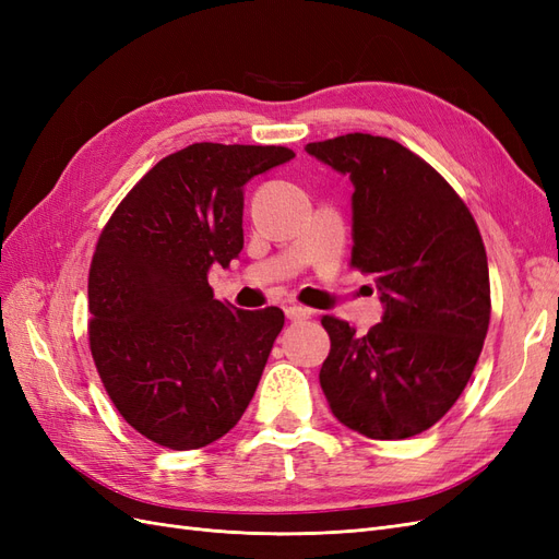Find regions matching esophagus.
I'll return each instance as SVG.
<instances>
[{"mask_svg": "<svg viewBox=\"0 0 559 559\" xmlns=\"http://www.w3.org/2000/svg\"><path fill=\"white\" fill-rule=\"evenodd\" d=\"M286 317H289L292 321H306L312 317V310L302 308V306H289L286 308Z\"/></svg>", "mask_w": 559, "mask_h": 559, "instance_id": "esophagus-1", "label": "esophagus"}]
</instances>
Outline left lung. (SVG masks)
I'll use <instances>...</instances> for the list:
<instances>
[{
	"label": "left lung",
	"instance_id": "obj_1",
	"mask_svg": "<svg viewBox=\"0 0 559 559\" xmlns=\"http://www.w3.org/2000/svg\"><path fill=\"white\" fill-rule=\"evenodd\" d=\"M306 151L349 177L352 265L376 275L384 306L364 335L321 319L329 408L378 441L417 436L452 408L480 357L489 326L480 230L452 186L394 140L349 132Z\"/></svg>",
	"mask_w": 559,
	"mask_h": 559
}]
</instances>
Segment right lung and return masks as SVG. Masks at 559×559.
Segmentation results:
<instances>
[{
    "label": "right lung",
    "instance_id": "1",
    "mask_svg": "<svg viewBox=\"0 0 559 559\" xmlns=\"http://www.w3.org/2000/svg\"><path fill=\"white\" fill-rule=\"evenodd\" d=\"M292 158L286 146L191 144L151 167L99 235L91 352L118 413L148 441L205 448L257 392L284 312L216 300L207 275L242 251V186Z\"/></svg>",
    "mask_w": 559,
    "mask_h": 559
}]
</instances>
